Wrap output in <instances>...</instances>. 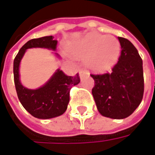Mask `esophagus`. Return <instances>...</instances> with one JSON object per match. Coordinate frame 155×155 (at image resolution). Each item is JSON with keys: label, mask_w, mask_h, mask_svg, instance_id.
Instances as JSON below:
<instances>
[{"label": "esophagus", "mask_w": 155, "mask_h": 155, "mask_svg": "<svg viewBox=\"0 0 155 155\" xmlns=\"http://www.w3.org/2000/svg\"><path fill=\"white\" fill-rule=\"evenodd\" d=\"M85 74H86V71H85V70H83V69H81V71H80V75H81V76H83V75Z\"/></svg>", "instance_id": "obj_1"}]
</instances>
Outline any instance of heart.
I'll return each instance as SVG.
<instances>
[{
  "label": "heart",
  "instance_id": "1",
  "mask_svg": "<svg viewBox=\"0 0 155 155\" xmlns=\"http://www.w3.org/2000/svg\"><path fill=\"white\" fill-rule=\"evenodd\" d=\"M120 53V44L113 35L90 34L78 42L73 49L76 57H85L88 67L94 71H109Z\"/></svg>",
  "mask_w": 155,
  "mask_h": 155
}]
</instances>
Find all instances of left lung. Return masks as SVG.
<instances>
[{
    "label": "left lung",
    "instance_id": "obj_1",
    "mask_svg": "<svg viewBox=\"0 0 155 155\" xmlns=\"http://www.w3.org/2000/svg\"><path fill=\"white\" fill-rule=\"evenodd\" d=\"M121 46L119 61L111 73L91 74L92 94L99 112L111 119H124L135 110L143 94V61L129 40L118 37Z\"/></svg>",
    "mask_w": 155,
    "mask_h": 155
}]
</instances>
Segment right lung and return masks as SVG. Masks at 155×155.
<instances>
[{
    "label": "right lung",
    "mask_w": 155,
    "mask_h": 155,
    "mask_svg": "<svg viewBox=\"0 0 155 155\" xmlns=\"http://www.w3.org/2000/svg\"><path fill=\"white\" fill-rule=\"evenodd\" d=\"M56 45L57 41L54 40L52 35L32 39L21 48L14 60V81L19 101L32 116L38 119H51L64 114L70 101V91L81 81L79 74L68 76L62 71L57 70L48 82L39 89L30 90L22 85L20 81L19 66L25 51L34 47L54 51Z\"/></svg>",
    "instance_id": "obj_1"
}]
</instances>
